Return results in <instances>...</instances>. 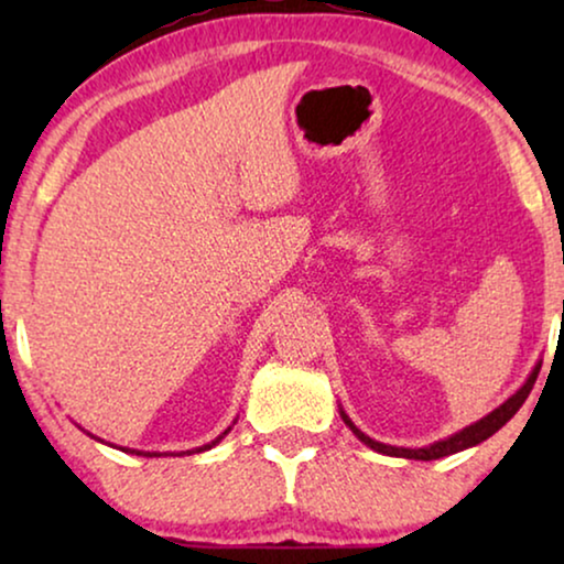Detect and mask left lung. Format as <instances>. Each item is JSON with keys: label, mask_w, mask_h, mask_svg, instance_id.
Returning <instances> with one entry per match:
<instances>
[{"label": "left lung", "mask_w": 564, "mask_h": 564, "mask_svg": "<svg viewBox=\"0 0 564 564\" xmlns=\"http://www.w3.org/2000/svg\"><path fill=\"white\" fill-rule=\"evenodd\" d=\"M536 375H539V367L534 369V372H531L527 384H523V388H521L519 392H516L513 398H508L503 405L496 408V411H492L490 415H485L482 421L473 423V426H467L465 431H459V434L449 436V438H446V442H436V444L426 446V449H400V446H388V444L375 442V438H369L367 434H361V431H359L357 426H354V423L349 421V415H346V413H341V415H344L346 426H349V429L354 431V434L359 436V442H365L367 446H372L375 452L390 454V457L423 459V462H429V459H442V457H449V454H457V452H462V449H467V446H475V444L485 442V438L496 434V431H498L500 426H506V423L511 421L513 415H516V411H519V408H521L523 403H527L529 392H531V388H534V382H536Z\"/></svg>", "instance_id": "8db88e82"}]
</instances>
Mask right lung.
<instances>
[{
	"label": "right lung",
	"instance_id": "right-lung-1",
	"mask_svg": "<svg viewBox=\"0 0 564 564\" xmlns=\"http://www.w3.org/2000/svg\"><path fill=\"white\" fill-rule=\"evenodd\" d=\"M226 434H228V431H226ZM220 438H223V436H218V438H215V442H213V444H218V442H220ZM213 444H205V446H199V449H195V452H205V449H210V446H213ZM195 452H187V454H195ZM149 457H151V454H149Z\"/></svg>",
	"mask_w": 564,
	"mask_h": 564
}]
</instances>
